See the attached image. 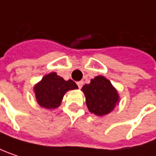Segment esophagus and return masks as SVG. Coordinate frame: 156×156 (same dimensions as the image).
Masks as SVG:
<instances>
[{
	"label": "esophagus",
	"instance_id": "esophagus-1",
	"mask_svg": "<svg viewBox=\"0 0 156 156\" xmlns=\"http://www.w3.org/2000/svg\"><path fill=\"white\" fill-rule=\"evenodd\" d=\"M83 81H79V82H77V85H78V87H79L80 89L83 87Z\"/></svg>",
	"mask_w": 156,
	"mask_h": 156
}]
</instances>
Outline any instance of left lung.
<instances>
[{
  "label": "left lung",
  "mask_w": 156,
  "mask_h": 156,
  "mask_svg": "<svg viewBox=\"0 0 156 156\" xmlns=\"http://www.w3.org/2000/svg\"><path fill=\"white\" fill-rule=\"evenodd\" d=\"M88 110L99 116L111 113L119 103V94L111 82L99 75L82 88Z\"/></svg>",
  "instance_id": "obj_1"
}]
</instances>
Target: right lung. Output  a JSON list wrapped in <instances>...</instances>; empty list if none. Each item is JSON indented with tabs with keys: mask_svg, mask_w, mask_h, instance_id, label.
<instances>
[{
	"mask_svg": "<svg viewBox=\"0 0 156 156\" xmlns=\"http://www.w3.org/2000/svg\"><path fill=\"white\" fill-rule=\"evenodd\" d=\"M74 89H78V86L73 80L65 81L56 73H51L34 85V91L40 106L55 109L60 106L65 93Z\"/></svg>",
	"mask_w": 156,
	"mask_h": 156,
	"instance_id": "1",
	"label": "right lung"
}]
</instances>
